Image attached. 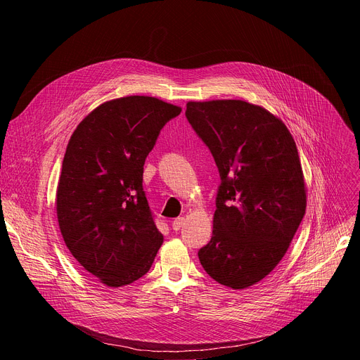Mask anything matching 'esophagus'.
Returning a JSON list of instances; mask_svg holds the SVG:
<instances>
[{"label": "esophagus", "mask_w": 360, "mask_h": 360, "mask_svg": "<svg viewBox=\"0 0 360 360\" xmlns=\"http://www.w3.org/2000/svg\"><path fill=\"white\" fill-rule=\"evenodd\" d=\"M185 224V218H176L174 222H172V229L174 231H179Z\"/></svg>", "instance_id": "obj_1"}]
</instances>
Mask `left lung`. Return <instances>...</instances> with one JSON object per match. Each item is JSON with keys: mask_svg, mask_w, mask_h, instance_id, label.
<instances>
[{"mask_svg": "<svg viewBox=\"0 0 360 360\" xmlns=\"http://www.w3.org/2000/svg\"><path fill=\"white\" fill-rule=\"evenodd\" d=\"M185 115L221 176L200 265L221 285L245 289L281 262L304 215L296 143L279 118L240 99L191 101Z\"/></svg>", "mask_w": 360, "mask_h": 360, "instance_id": "8db88e82", "label": "left lung"}]
</instances>
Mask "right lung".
<instances>
[{"label":"right lung","mask_w":360,"mask_h":360,"mask_svg":"<svg viewBox=\"0 0 360 360\" xmlns=\"http://www.w3.org/2000/svg\"><path fill=\"white\" fill-rule=\"evenodd\" d=\"M181 108L124 96L88 114L68 142L57 188L61 235L81 266L111 288L143 276L164 236L142 188L143 164Z\"/></svg>","instance_id":"1"}]
</instances>
